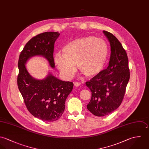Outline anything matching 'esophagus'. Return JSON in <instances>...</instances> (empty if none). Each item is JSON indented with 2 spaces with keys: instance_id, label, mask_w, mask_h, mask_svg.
Listing matches in <instances>:
<instances>
[{
  "instance_id": "34e87169",
  "label": "esophagus",
  "mask_w": 149,
  "mask_h": 149,
  "mask_svg": "<svg viewBox=\"0 0 149 149\" xmlns=\"http://www.w3.org/2000/svg\"><path fill=\"white\" fill-rule=\"evenodd\" d=\"M74 84L75 86H79L81 85V84L80 82H75L74 83Z\"/></svg>"
}]
</instances>
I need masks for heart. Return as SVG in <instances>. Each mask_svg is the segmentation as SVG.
I'll use <instances>...</instances> for the list:
<instances>
[{"mask_svg":"<svg viewBox=\"0 0 149 149\" xmlns=\"http://www.w3.org/2000/svg\"><path fill=\"white\" fill-rule=\"evenodd\" d=\"M62 52L63 55H55L54 61L63 78L72 77L76 71L75 64L85 76L92 77L102 70L108 57V47L102 39L84 37L67 44Z\"/></svg>","mask_w":149,"mask_h":149,"instance_id":"heart-1","label":"heart"}]
</instances>
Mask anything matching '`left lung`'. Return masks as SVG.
<instances>
[{"instance_id": "left-lung-1", "label": "left lung", "mask_w": 149, "mask_h": 149, "mask_svg": "<svg viewBox=\"0 0 149 149\" xmlns=\"http://www.w3.org/2000/svg\"><path fill=\"white\" fill-rule=\"evenodd\" d=\"M103 33L111 45L109 65L86 82L91 92L87 108L98 117L109 115L119 108L130 77L127 55L121 44L112 33Z\"/></svg>"}]
</instances>
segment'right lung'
Masks as SVG:
<instances>
[{"instance_id":"1","label":"right lung","mask_w":149,"mask_h":149,"mask_svg":"<svg viewBox=\"0 0 149 149\" xmlns=\"http://www.w3.org/2000/svg\"><path fill=\"white\" fill-rule=\"evenodd\" d=\"M59 35L58 31H47L33 37L25 45L18 60V89L30 113L44 121H54L61 116L74 84L62 81L51 73L44 79H36L30 75L25 64L30 58L41 56L54 68V44Z\"/></svg>"}]
</instances>
